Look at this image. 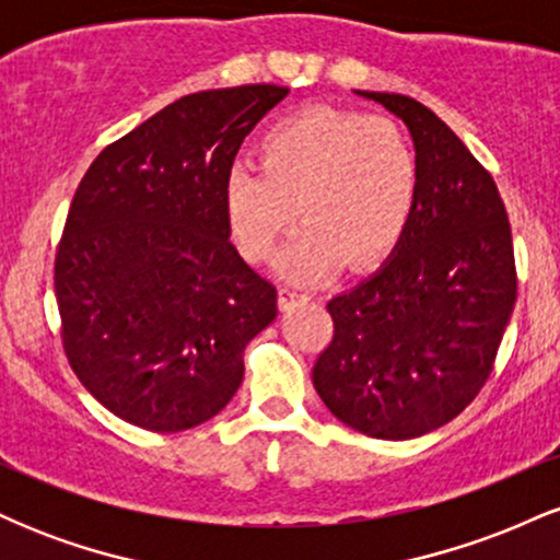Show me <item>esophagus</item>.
<instances>
[{
	"mask_svg": "<svg viewBox=\"0 0 560 560\" xmlns=\"http://www.w3.org/2000/svg\"><path fill=\"white\" fill-rule=\"evenodd\" d=\"M311 298H307L305 292H300V289L294 287H281L279 289V307L281 311H289V307L300 305V302H307Z\"/></svg>",
	"mask_w": 560,
	"mask_h": 560,
	"instance_id": "obj_1",
	"label": "esophagus"
}]
</instances>
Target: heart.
Returning a JSON list of instances; mask_svg holds the SVG:
<instances>
[{
	"label": "heart",
	"instance_id": "heart-1",
	"mask_svg": "<svg viewBox=\"0 0 560 560\" xmlns=\"http://www.w3.org/2000/svg\"><path fill=\"white\" fill-rule=\"evenodd\" d=\"M260 160L226 173L229 229L244 258L268 262L300 208L305 226L281 266L289 279L318 281L339 262L352 271L374 268L413 221L419 155L387 118L305 107L268 126Z\"/></svg>",
	"mask_w": 560,
	"mask_h": 560
}]
</instances>
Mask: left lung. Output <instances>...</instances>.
<instances>
[{"mask_svg":"<svg viewBox=\"0 0 560 560\" xmlns=\"http://www.w3.org/2000/svg\"><path fill=\"white\" fill-rule=\"evenodd\" d=\"M355 94L408 126L419 202L389 262L326 305L334 337L313 387L347 427L413 440L453 421L492 374L516 305L511 223L490 173L429 107Z\"/></svg>","mask_w":560,"mask_h":560,"instance_id":"8db88e82","label":"left lung"}]
</instances>
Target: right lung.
I'll list each match as a JSON object with an SVG mask.
<instances>
[{
    "instance_id": "add662e5",
    "label": "right lung",
    "mask_w": 560,
    "mask_h": 560,
    "mask_svg": "<svg viewBox=\"0 0 560 560\" xmlns=\"http://www.w3.org/2000/svg\"><path fill=\"white\" fill-rule=\"evenodd\" d=\"M287 94H186L107 144L75 189L55 258L62 347L83 387L133 427L184 432L221 413L244 347L276 318V287L229 242L226 173Z\"/></svg>"
}]
</instances>
